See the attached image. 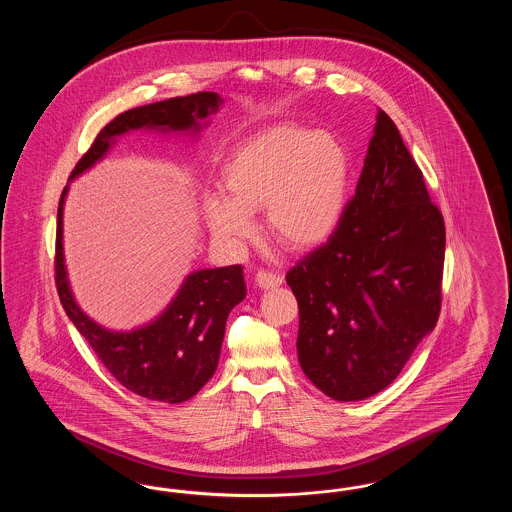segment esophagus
<instances>
[{"mask_svg": "<svg viewBox=\"0 0 512 512\" xmlns=\"http://www.w3.org/2000/svg\"><path fill=\"white\" fill-rule=\"evenodd\" d=\"M255 284L261 288V290H274L278 286H282V278L274 272H267V270H259L257 276H255Z\"/></svg>", "mask_w": 512, "mask_h": 512, "instance_id": "esophagus-1", "label": "esophagus"}]
</instances>
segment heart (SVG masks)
I'll return each mask as SVG.
<instances>
[{"instance_id": "obj_1", "label": "heart", "mask_w": 512, "mask_h": 512, "mask_svg": "<svg viewBox=\"0 0 512 512\" xmlns=\"http://www.w3.org/2000/svg\"><path fill=\"white\" fill-rule=\"evenodd\" d=\"M224 195H205V219L226 242L251 232L263 211L268 238L311 253L340 228L351 186V157L330 132L295 122L272 124L238 147L220 172Z\"/></svg>"}]
</instances>
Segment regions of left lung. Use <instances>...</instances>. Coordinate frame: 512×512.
<instances>
[{
    "label": "left lung",
    "mask_w": 512,
    "mask_h": 512,
    "mask_svg": "<svg viewBox=\"0 0 512 512\" xmlns=\"http://www.w3.org/2000/svg\"><path fill=\"white\" fill-rule=\"evenodd\" d=\"M443 255V217L380 109L340 228L286 274L299 365L318 390L363 401L390 386L436 328Z\"/></svg>",
    "instance_id": "1"
}]
</instances>
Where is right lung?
Segmentation results:
<instances>
[{
	"mask_svg": "<svg viewBox=\"0 0 512 512\" xmlns=\"http://www.w3.org/2000/svg\"><path fill=\"white\" fill-rule=\"evenodd\" d=\"M222 103L224 99L217 92H199L124 111L99 132L90 151L74 167L69 184L96 167L117 144V138L128 132L144 130L197 138ZM69 184L59 201L55 253V282L67 317L126 390L171 405L188 401L217 370L226 318L247 293L244 268L232 265L194 270L157 317L132 330L105 328L80 309L69 282L63 247V211Z\"/></svg>",
	"mask_w": 512,
	"mask_h": 512,
	"instance_id": "right-lung-1",
	"label": "right lung"
}]
</instances>
